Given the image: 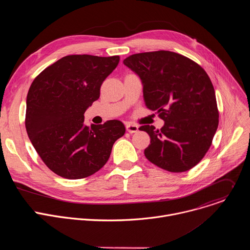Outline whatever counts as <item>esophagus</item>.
<instances>
[{
  "mask_svg": "<svg viewBox=\"0 0 250 250\" xmlns=\"http://www.w3.org/2000/svg\"><path fill=\"white\" fill-rule=\"evenodd\" d=\"M125 127H126V130L130 133L138 131V126L136 125H133V124H126Z\"/></svg>",
  "mask_w": 250,
  "mask_h": 250,
  "instance_id": "esophagus-1",
  "label": "esophagus"
}]
</instances>
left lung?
<instances>
[{
  "label": "left lung",
  "mask_w": 250,
  "mask_h": 250,
  "mask_svg": "<svg viewBox=\"0 0 250 250\" xmlns=\"http://www.w3.org/2000/svg\"><path fill=\"white\" fill-rule=\"evenodd\" d=\"M124 64L140 78L146 105L164 121L160 129L139 127L150 136L146 157L170 172L190 170L208 150L219 125L215 89L206 71L166 50L132 54Z\"/></svg>",
  "instance_id": "obj_1"
}]
</instances>
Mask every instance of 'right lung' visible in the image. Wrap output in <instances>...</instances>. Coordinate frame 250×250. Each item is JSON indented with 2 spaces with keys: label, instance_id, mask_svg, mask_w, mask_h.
Masks as SVG:
<instances>
[{
  "label": "right lung",
  "instance_id": "add662e5",
  "mask_svg": "<svg viewBox=\"0 0 250 250\" xmlns=\"http://www.w3.org/2000/svg\"><path fill=\"white\" fill-rule=\"evenodd\" d=\"M119 56L68 55L45 68L26 97L25 128L45 165L66 179H82L109 160L125 128L121 121L84 124V114L100 97Z\"/></svg>",
  "mask_w": 250,
  "mask_h": 250
}]
</instances>
